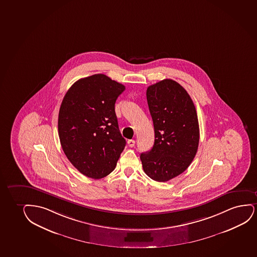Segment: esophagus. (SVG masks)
Segmentation results:
<instances>
[{"mask_svg": "<svg viewBox=\"0 0 257 257\" xmlns=\"http://www.w3.org/2000/svg\"><path fill=\"white\" fill-rule=\"evenodd\" d=\"M127 144H128V146L130 148H133L135 146V144H136V142H135V140H128L127 141Z\"/></svg>", "mask_w": 257, "mask_h": 257, "instance_id": "esophagus-1", "label": "esophagus"}]
</instances>
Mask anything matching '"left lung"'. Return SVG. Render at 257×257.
<instances>
[{
	"label": "left lung",
	"mask_w": 257,
	"mask_h": 257,
	"mask_svg": "<svg viewBox=\"0 0 257 257\" xmlns=\"http://www.w3.org/2000/svg\"><path fill=\"white\" fill-rule=\"evenodd\" d=\"M155 130L153 148L141 154L144 172L156 182H168L184 172L198 149L199 123L195 105L185 88L165 79L147 88Z\"/></svg>",
	"instance_id": "8db88e82"
}]
</instances>
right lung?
Returning a JSON list of instances; mask_svg holds the SVG:
<instances>
[{"label":"right lung","instance_id":"add662e5","mask_svg":"<svg viewBox=\"0 0 257 257\" xmlns=\"http://www.w3.org/2000/svg\"><path fill=\"white\" fill-rule=\"evenodd\" d=\"M124 85L96 74L72 85L62 100L58 133L62 150L75 169L89 178L109 175L123 151L114 104Z\"/></svg>","mask_w":257,"mask_h":257}]
</instances>
